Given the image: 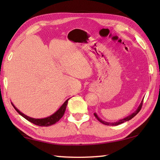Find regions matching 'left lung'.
Returning <instances> with one entry per match:
<instances>
[{"label": "left lung", "mask_w": 160, "mask_h": 160, "mask_svg": "<svg viewBox=\"0 0 160 160\" xmlns=\"http://www.w3.org/2000/svg\"><path fill=\"white\" fill-rule=\"evenodd\" d=\"M142 102H143V100L141 102V103H140V105H139V107H138V109H136V111H135V112H134L133 113H131V114L129 115L128 116H127V117L124 118L123 119H121V120L116 121V122H114V123H109V122H106V121H102L101 118L98 117V116L97 115L96 113H94V116H95L97 120L99 121V122H101L102 123L104 124V125H107V126H118V125H119V124H121V123H123L124 122H126V121H128L129 120H131V119H132V118H133L135 115H137V113L140 112V109H141L142 106Z\"/></svg>", "instance_id": "obj_1"}]
</instances>
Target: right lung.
Here are the masks:
<instances>
[{
  "label": "right lung",
  "mask_w": 160,
  "mask_h": 160,
  "mask_svg": "<svg viewBox=\"0 0 160 160\" xmlns=\"http://www.w3.org/2000/svg\"><path fill=\"white\" fill-rule=\"evenodd\" d=\"M68 99H67L66 102L63 103V104L60 107L57 112H56L53 114L51 115L50 116L47 118H31L29 117V116H26L25 114L22 113L20 112L17 108H16L14 105H13L12 103H11L13 107L15 108V109L17 111V112L19 113V114H20L22 117L25 118L27 120L29 121V122H31L32 123L35 124L37 126H49L51 125H53L55 124L56 122L60 120V119L63 117V116L64 115L65 111L66 109V106L68 104Z\"/></svg>",
  "instance_id": "obj_1"
}]
</instances>
